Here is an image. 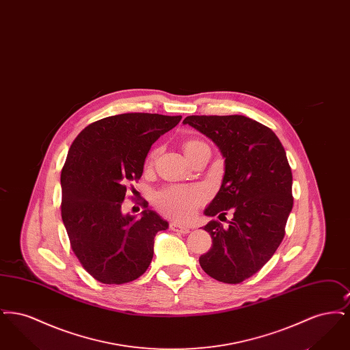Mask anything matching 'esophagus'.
I'll return each instance as SVG.
<instances>
[{
  "mask_svg": "<svg viewBox=\"0 0 350 350\" xmlns=\"http://www.w3.org/2000/svg\"><path fill=\"white\" fill-rule=\"evenodd\" d=\"M169 228L172 230V231H174V232H180V233H189L190 232V230L187 228V227H185V226H181V224H178V223H170L169 224Z\"/></svg>",
  "mask_w": 350,
  "mask_h": 350,
  "instance_id": "1",
  "label": "esophagus"
}]
</instances>
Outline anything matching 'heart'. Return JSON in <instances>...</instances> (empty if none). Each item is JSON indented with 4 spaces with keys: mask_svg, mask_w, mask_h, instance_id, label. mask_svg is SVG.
<instances>
[{
    "mask_svg": "<svg viewBox=\"0 0 350 350\" xmlns=\"http://www.w3.org/2000/svg\"><path fill=\"white\" fill-rule=\"evenodd\" d=\"M202 140L187 139L183 142V150L190 159L196 150L203 146ZM157 150H152L146 164L152 165L156 160ZM208 198L207 190L200 185H167L153 194V202L156 207L169 217L176 220H187L194 217L197 210Z\"/></svg>",
    "mask_w": 350,
    "mask_h": 350,
    "instance_id": "obj_1",
    "label": "heart"
}]
</instances>
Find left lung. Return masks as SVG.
I'll use <instances>...</instances> for the list:
<instances>
[{
  "mask_svg": "<svg viewBox=\"0 0 350 350\" xmlns=\"http://www.w3.org/2000/svg\"><path fill=\"white\" fill-rule=\"evenodd\" d=\"M210 137L226 159V172L207 217L227 219L204 226L213 245L200 257L214 280L241 283L256 274L284 237L293 208V173L282 143L269 127L244 116H190L183 119Z\"/></svg>",
  "mask_w": 350,
  "mask_h": 350,
  "instance_id": "obj_1",
  "label": "left lung"
}]
</instances>
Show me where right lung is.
I'll use <instances>...</instances> for the list:
<instances>
[{
	"label": "right lung",
	"instance_id": "right-lung-1",
	"mask_svg": "<svg viewBox=\"0 0 350 350\" xmlns=\"http://www.w3.org/2000/svg\"><path fill=\"white\" fill-rule=\"evenodd\" d=\"M181 116L129 113L86 126L73 140L62 170V219L70 248L98 282L137 280L150 267L153 239L167 221L144 206L123 215L127 186L140 180L150 146Z\"/></svg>",
	"mask_w": 350,
	"mask_h": 350
}]
</instances>
